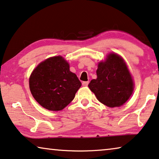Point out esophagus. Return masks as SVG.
I'll return each instance as SVG.
<instances>
[{
    "label": "esophagus",
    "mask_w": 159,
    "mask_h": 159,
    "mask_svg": "<svg viewBox=\"0 0 159 159\" xmlns=\"http://www.w3.org/2000/svg\"><path fill=\"white\" fill-rule=\"evenodd\" d=\"M88 84H89V81H85L82 82V85H83L84 87H87V85H88Z\"/></svg>",
    "instance_id": "34e87169"
}]
</instances>
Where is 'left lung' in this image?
I'll return each mask as SVG.
<instances>
[{"mask_svg":"<svg viewBox=\"0 0 159 159\" xmlns=\"http://www.w3.org/2000/svg\"><path fill=\"white\" fill-rule=\"evenodd\" d=\"M97 79L89 88L101 103L110 107L123 105L132 95L134 83L125 61L118 54L110 53L99 62Z\"/></svg>","mask_w":159,"mask_h":159,"instance_id":"8db88e82","label":"left lung"}]
</instances>
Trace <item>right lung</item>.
I'll return each instance as SVG.
<instances>
[{"instance_id": "1", "label": "right lung", "mask_w": 159, "mask_h": 159, "mask_svg": "<svg viewBox=\"0 0 159 159\" xmlns=\"http://www.w3.org/2000/svg\"><path fill=\"white\" fill-rule=\"evenodd\" d=\"M82 83L62 57H50L41 62L29 77L30 90L34 99L46 109L58 111L75 98Z\"/></svg>"}]
</instances>
